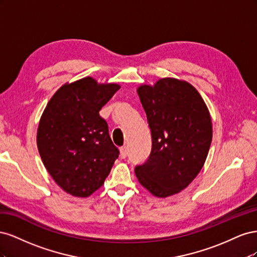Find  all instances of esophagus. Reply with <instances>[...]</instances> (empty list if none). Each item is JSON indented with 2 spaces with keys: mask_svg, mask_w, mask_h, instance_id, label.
Returning a JSON list of instances; mask_svg holds the SVG:
<instances>
[{
  "mask_svg": "<svg viewBox=\"0 0 257 257\" xmlns=\"http://www.w3.org/2000/svg\"><path fill=\"white\" fill-rule=\"evenodd\" d=\"M127 154H128V150H127V147L126 146L120 148V157L122 159H125L127 157Z\"/></svg>",
  "mask_w": 257,
  "mask_h": 257,
  "instance_id": "34e87169",
  "label": "esophagus"
}]
</instances>
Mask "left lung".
I'll use <instances>...</instances> for the list:
<instances>
[{"mask_svg": "<svg viewBox=\"0 0 257 257\" xmlns=\"http://www.w3.org/2000/svg\"><path fill=\"white\" fill-rule=\"evenodd\" d=\"M138 96L151 131L149 159L136 166L144 188L157 197L180 193L203 168L212 141L208 107L191 83L162 78L142 84Z\"/></svg>", "mask_w": 257, "mask_h": 257, "instance_id": "8db88e82", "label": "left lung"}]
</instances>
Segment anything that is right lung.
Wrapping results in <instances>:
<instances>
[{
	"label": "right lung",
	"mask_w": 257,
	"mask_h": 257,
	"mask_svg": "<svg viewBox=\"0 0 257 257\" xmlns=\"http://www.w3.org/2000/svg\"><path fill=\"white\" fill-rule=\"evenodd\" d=\"M120 89L84 77L54 93L41 116L37 148L52 179L66 193L88 197L104 184L119 150L99 110Z\"/></svg>",
	"instance_id": "obj_1"
}]
</instances>
